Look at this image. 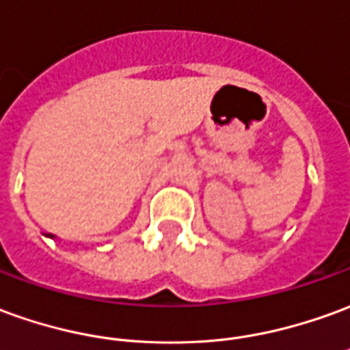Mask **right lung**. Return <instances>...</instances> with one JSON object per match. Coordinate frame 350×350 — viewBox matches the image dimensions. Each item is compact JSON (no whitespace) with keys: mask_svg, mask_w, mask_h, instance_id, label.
<instances>
[{"mask_svg":"<svg viewBox=\"0 0 350 350\" xmlns=\"http://www.w3.org/2000/svg\"><path fill=\"white\" fill-rule=\"evenodd\" d=\"M49 237H51V239H53V234H49Z\"/></svg>","mask_w":350,"mask_h":350,"instance_id":"add662e5","label":"right lung"}]
</instances>
